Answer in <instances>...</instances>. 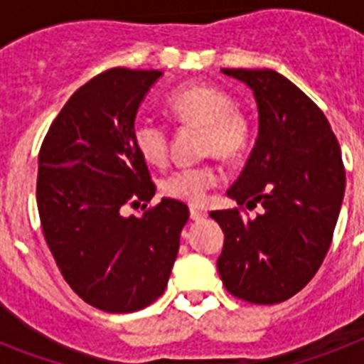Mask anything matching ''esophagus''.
Instances as JSON below:
<instances>
[{"instance_id": "obj_1", "label": "esophagus", "mask_w": 364, "mask_h": 364, "mask_svg": "<svg viewBox=\"0 0 364 364\" xmlns=\"http://www.w3.org/2000/svg\"><path fill=\"white\" fill-rule=\"evenodd\" d=\"M205 217H208V211H203V209H198V208H191L192 220H203Z\"/></svg>"}]
</instances>
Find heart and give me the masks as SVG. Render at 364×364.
<instances>
[{
	"mask_svg": "<svg viewBox=\"0 0 364 364\" xmlns=\"http://www.w3.org/2000/svg\"><path fill=\"white\" fill-rule=\"evenodd\" d=\"M166 106L177 123L202 127L203 155L233 161L247 151L252 138L250 117L235 106V99L220 85L205 82L185 84L168 97ZM132 141L153 166H164L170 159V129L162 121L149 117L136 121ZM220 177L218 166L211 162L185 166L170 173L162 188L173 200L202 205L208 192L220 183Z\"/></svg>",
	"mask_w": 364,
	"mask_h": 364,
	"instance_id": "heart-1",
	"label": "heart"
}]
</instances>
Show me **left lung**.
Returning a JSON list of instances; mask_svg holds the SVG:
<instances>
[{
  "instance_id": "obj_1",
  "label": "left lung",
  "mask_w": 364,
  "mask_h": 364,
  "mask_svg": "<svg viewBox=\"0 0 364 364\" xmlns=\"http://www.w3.org/2000/svg\"><path fill=\"white\" fill-rule=\"evenodd\" d=\"M223 73L254 91L259 127L226 192L239 208L211 211L224 232L218 274L233 297L277 305L309 284L329 250L346 187L341 146L314 100L282 75ZM245 205L264 209L247 219Z\"/></svg>"
}]
</instances>
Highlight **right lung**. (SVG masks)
Returning a JSON list of instances; mask_svg holds the SVG:
<instances>
[{
	"mask_svg": "<svg viewBox=\"0 0 364 364\" xmlns=\"http://www.w3.org/2000/svg\"><path fill=\"white\" fill-rule=\"evenodd\" d=\"M161 70L108 69L70 95L38 151L37 208L59 271L105 312H136L162 295L188 208H147L155 183L132 141L138 106ZM144 201L141 218L127 207Z\"/></svg>",
	"mask_w": 364,
	"mask_h": 364,
	"instance_id": "obj_1",
	"label": "right lung"
}]
</instances>
